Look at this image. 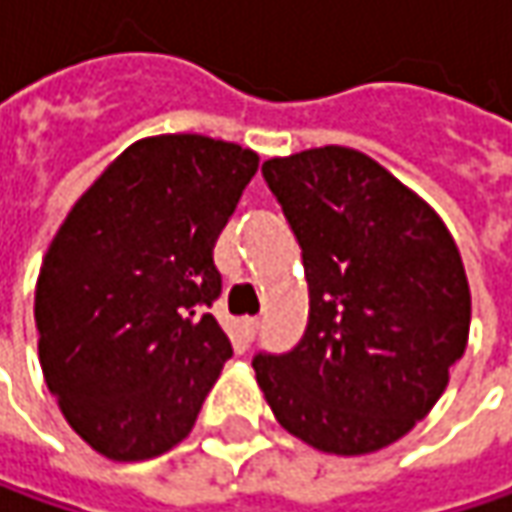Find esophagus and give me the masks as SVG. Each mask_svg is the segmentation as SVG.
<instances>
[{
	"label": "esophagus",
	"mask_w": 512,
	"mask_h": 512,
	"mask_svg": "<svg viewBox=\"0 0 512 512\" xmlns=\"http://www.w3.org/2000/svg\"><path fill=\"white\" fill-rule=\"evenodd\" d=\"M257 329H260V321H257V318L240 321V338H243V344H252V341H255Z\"/></svg>",
	"instance_id": "1"
}]
</instances>
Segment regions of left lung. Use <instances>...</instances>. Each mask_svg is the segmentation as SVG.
Returning <instances> with one entry per match:
<instances>
[{"instance_id":"8db88e82","label":"left lung","mask_w":512,"mask_h":512,"mask_svg":"<svg viewBox=\"0 0 512 512\" xmlns=\"http://www.w3.org/2000/svg\"><path fill=\"white\" fill-rule=\"evenodd\" d=\"M303 257L309 321L252 367L280 424L323 453L398 441L441 398L470 332V286L435 212L367 154L263 163Z\"/></svg>"}]
</instances>
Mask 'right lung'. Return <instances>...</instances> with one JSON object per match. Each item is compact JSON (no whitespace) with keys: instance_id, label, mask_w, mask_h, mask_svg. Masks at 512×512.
<instances>
[{"instance_id":"obj_1","label":"right lung","mask_w":512,"mask_h":512,"mask_svg":"<svg viewBox=\"0 0 512 512\" xmlns=\"http://www.w3.org/2000/svg\"><path fill=\"white\" fill-rule=\"evenodd\" d=\"M257 154L200 134L140 140L102 171L36 280L39 364L97 453L143 461L191 433L232 344L209 315L214 243Z\"/></svg>"}]
</instances>
